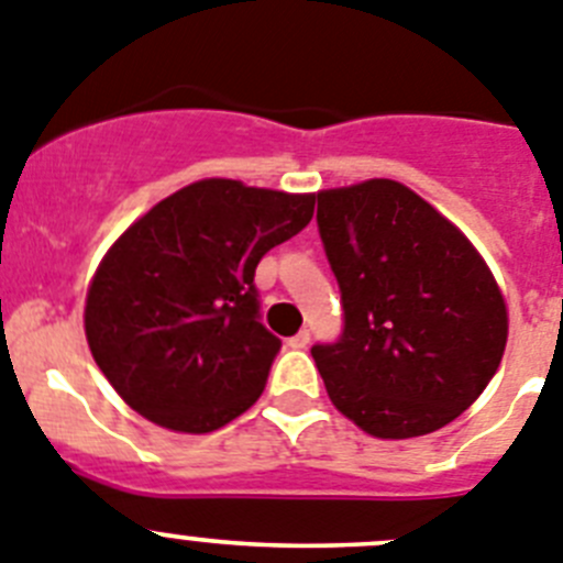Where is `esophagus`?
I'll list each match as a JSON object with an SVG mask.
<instances>
[{
  "label": "esophagus",
  "instance_id": "1",
  "mask_svg": "<svg viewBox=\"0 0 563 563\" xmlns=\"http://www.w3.org/2000/svg\"><path fill=\"white\" fill-rule=\"evenodd\" d=\"M308 342H311V333H308V331H300V333H297V336L288 339V344H291V347H297V351L308 347Z\"/></svg>",
  "mask_w": 563,
  "mask_h": 563
}]
</instances>
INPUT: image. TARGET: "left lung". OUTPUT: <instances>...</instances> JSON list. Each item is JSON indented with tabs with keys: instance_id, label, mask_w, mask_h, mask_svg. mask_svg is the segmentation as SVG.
Masks as SVG:
<instances>
[{
	"instance_id": "8db88e82",
	"label": "left lung",
	"mask_w": 563,
	"mask_h": 563,
	"mask_svg": "<svg viewBox=\"0 0 563 563\" xmlns=\"http://www.w3.org/2000/svg\"><path fill=\"white\" fill-rule=\"evenodd\" d=\"M344 328L313 344L333 407L373 438H420L477 401L503 362L508 308L483 255L393 179L317 194Z\"/></svg>"
}]
</instances>
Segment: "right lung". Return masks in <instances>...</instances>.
Here are the masks:
<instances>
[{
	"label": "right lung",
	"instance_id": "1",
	"mask_svg": "<svg viewBox=\"0 0 563 563\" xmlns=\"http://www.w3.org/2000/svg\"><path fill=\"white\" fill-rule=\"evenodd\" d=\"M313 194L201 179L114 241L86 291L95 362L131 409L174 432L221 429L261 398L280 339L255 269L313 216Z\"/></svg>",
	"mask_w": 563,
	"mask_h": 563
}]
</instances>
